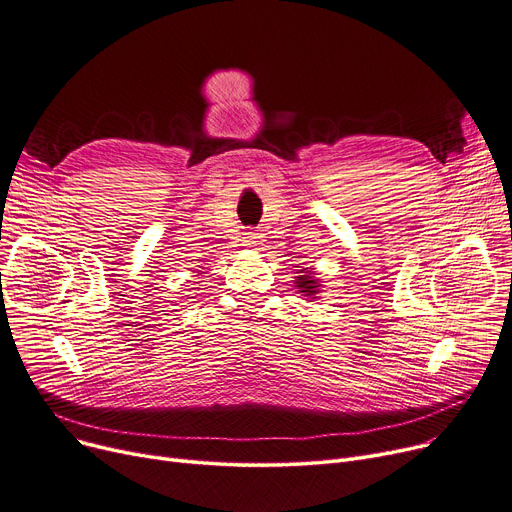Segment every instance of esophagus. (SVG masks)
<instances>
[{
	"mask_svg": "<svg viewBox=\"0 0 512 512\" xmlns=\"http://www.w3.org/2000/svg\"><path fill=\"white\" fill-rule=\"evenodd\" d=\"M245 247H249V249H257L259 245H261V234L259 232H245Z\"/></svg>",
	"mask_w": 512,
	"mask_h": 512,
	"instance_id": "obj_1",
	"label": "esophagus"
}]
</instances>
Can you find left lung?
Instances as JSON below:
<instances>
[{
  "mask_svg": "<svg viewBox=\"0 0 512 512\" xmlns=\"http://www.w3.org/2000/svg\"><path fill=\"white\" fill-rule=\"evenodd\" d=\"M306 269H309V267H306ZM300 274H302V276H296V280H294L298 292H300L302 296L317 298L321 284H319V280H315V274H311V271H304V269H300Z\"/></svg>",
  "mask_w": 512,
  "mask_h": 512,
  "instance_id": "8db88e82",
  "label": "left lung"
}]
</instances>
